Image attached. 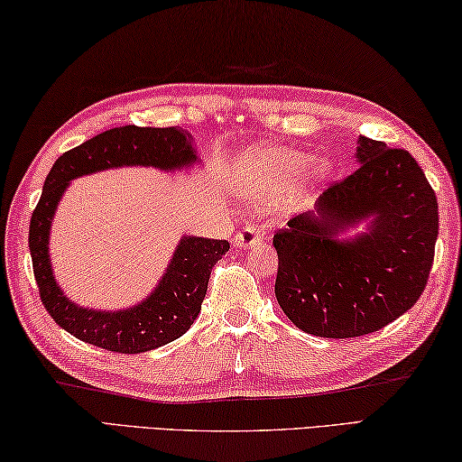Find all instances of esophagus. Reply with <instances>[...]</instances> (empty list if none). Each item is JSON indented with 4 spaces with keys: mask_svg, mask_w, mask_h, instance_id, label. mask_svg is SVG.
<instances>
[{
    "mask_svg": "<svg viewBox=\"0 0 462 462\" xmlns=\"http://www.w3.org/2000/svg\"><path fill=\"white\" fill-rule=\"evenodd\" d=\"M262 241H263V233L254 225H245L244 229L237 231L236 237H233V247L247 249L255 244H262Z\"/></svg>",
    "mask_w": 462,
    "mask_h": 462,
    "instance_id": "obj_1",
    "label": "esophagus"
}]
</instances>
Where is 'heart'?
I'll list each match as a JSON object with an SVG mask.
<instances>
[{"label": "heart", "mask_w": 462, "mask_h": 462, "mask_svg": "<svg viewBox=\"0 0 462 462\" xmlns=\"http://www.w3.org/2000/svg\"><path fill=\"white\" fill-rule=\"evenodd\" d=\"M330 174L328 160H314L312 153L254 145L241 150L233 160V186L244 200L272 205L288 210L294 205V186L309 178L322 180Z\"/></svg>", "instance_id": "b5f03b06"}]
</instances>
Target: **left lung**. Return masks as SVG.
<instances>
[{"instance_id": "8db88e82", "label": "left lung", "mask_w": 462, "mask_h": 462, "mask_svg": "<svg viewBox=\"0 0 462 462\" xmlns=\"http://www.w3.org/2000/svg\"><path fill=\"white\" fill-rule=\"evenodd\" d=\"M355 158L351 176L273 236L278 304L314 337L351 338L390 325L422 296L434 262L439 200L418 162L365 135Z\"/></svg>"}]
</instances>
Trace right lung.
I'll list each match as a JSON object with an SVG mask.
<instances>
[{
	"label": "right lung",
	"instance_id": "obj_1",
	"mask_svg": "<svg viewBox=\"0 0 462 462\" xmlns=\"http://www.w3.org/2000/svg\"><path fill=\"white\" fill-rule=\"evenodd\" d=\"M192 135L180 127L124 125L91 137L54 162L30 221V255L40 300L56 325L88 345L116 353H145L182 337L197 320L213 265L229 241L184 236L156 288L129 309H85L62 292L51 262V229L69 184L80 176L124 166L178 172L199 164Z\"/></svg>",
	"mask_w": 462,
	"mask_h": 462
}]
</instances>
